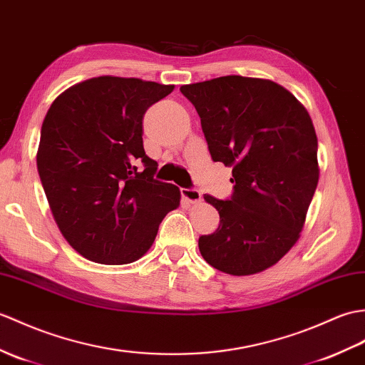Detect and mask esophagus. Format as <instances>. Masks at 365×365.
<instances>
[{"instance_id":"esophagus-1","label":"esophagus","mask_w":365,"mask_h":365,"mask_svg":"<svg viewBox=\"0 0 365 365\" xmlns=\"http://www.w3.org/2000/svg\"><path fill=\"white\" fill-rule=\"evenodd\" d=\"M182 197L190 202V203H199L202 200V194L197 190H190V188H182Z\"/></svg>"}]
</instances>
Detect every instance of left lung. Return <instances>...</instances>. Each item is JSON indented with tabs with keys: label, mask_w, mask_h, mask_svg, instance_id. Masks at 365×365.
<instances>
[{
	"label": "left lung",
	"mask_w": 365,
	"mask_h": 365,
	"mask_svg": "<svg viewBox=\"0 0 365 365\" xmlns=\"http://www.w3.org/2000/svg\"><path fill=\"white\" fill-rule=\"evenodd\" d=\"M200 116L215 162L233 168L230 200L205 194L221 217L199 238L210 266L230 275L272 267L300 238L319 182L317 137L308 110L269 79L222 76L182 86Z\"/></svg>",
	"instance_id": "left-lung-1"
}]
</instances>
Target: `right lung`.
<instances>
[{"label": "right lung", "instance_id": "obj_1", "mask_svg": "<svg viewBox=\"0 0 365 365\" xmlns=\"http://www.w3.org/2000/svg\"><path fill=\"white\" fill-rule=\"evenodd\" d=\"M173 90L99 76L74 83L51 104L37 169L58 230L83 258L99 264L140 259L163 217L179 208L180 190L152 177L157 162L143 148L144 113Z\"/></svg>", "mask_w": 365, "mask_h": 365}]
</instances>
